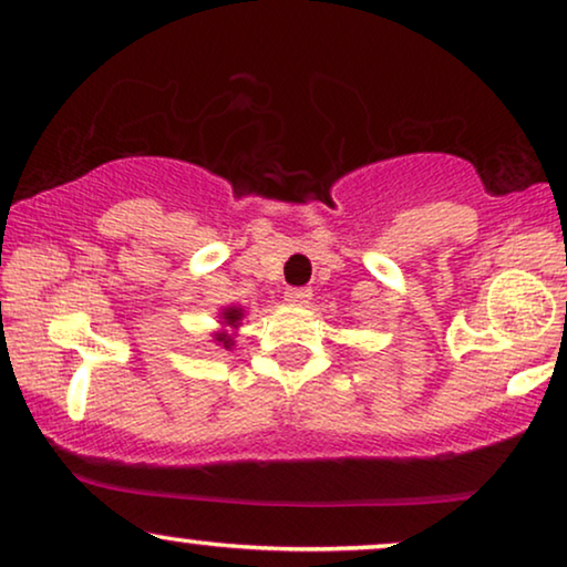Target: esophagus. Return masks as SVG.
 Segmentation results:
<instances>
[{"mask_svg":"<svg viewBox=\"0 0 567 567\" xmlns=\"http://www.w3.org/2000/svg\"><path fill=\"white\" fill-rule=\"evenodd\" d=\"M310 298H313V292H310L308 287H292V290L285 292V300L290 302V306H308Z\"/></svg>","mask_w":567,"mask_h":567,"instance_id":"esophagus-1","label":"esophagus"}]
</instances>
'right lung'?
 Listing matches in <instances>:
<instances>
[{
  "mask_svg": "<svg viewBox=\"0 0 567 567\" xmlns=\"http://www.w3.org/2000/svg\"><path fill=\"white\" fill-rule=\"evenodd\" d=\"M220 318H223V321H220L223 326H228V329H238V323H241V318H244V308H236V306L223 308ZM215 341H218V344H223L226 349L234 347V337H230L228 331L215 333Z\"/></svg>",
  "mask_w": 567,
  "mask_h": 567,
  "instance_id": "right-lung-1",
  "label": "right lung"
}]
</instances>
